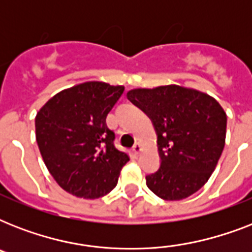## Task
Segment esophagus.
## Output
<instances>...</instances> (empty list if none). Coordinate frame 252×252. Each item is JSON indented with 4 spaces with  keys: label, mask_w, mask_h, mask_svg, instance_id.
<instances>
[{
    "label": "esophagus",
    "mask_w": 252,
    "mask_h": 252,
    "mask_svg": "<svg viewBox=\"0 0 252 252\" xmlns=\"http://www.w3.org/2000/svg\"><path fill=\"white\" fill-rule=\"evenodd\" d=\"M140 150H141V144H140V142H136L133 145V148H132V152H133L134 156H137V154L140 153Z\"/></svg>",
    "instance_id": "34e87169"
}]
</instances>
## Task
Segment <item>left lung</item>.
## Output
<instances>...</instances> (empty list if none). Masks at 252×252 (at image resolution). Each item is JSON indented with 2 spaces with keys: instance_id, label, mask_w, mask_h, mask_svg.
Here are the masks:
<instances>
[{
  "instance_id": "8db88e82",
  "label": "left lung",
  "mask_w": 252,
  "mask_h": 252,
  "mask_svg": "<svg viewBox=\"0 0 252 252\" xmlns=\"http://www.w3.org/2000/svg\"><path fill=\"white\" fill-rule=\"evenodd\" d=\"M126 96L141 108L157 132L161 166L146 175V186L163 200H182L211 178L222 154L226 114L211 95L167 85L133 89Z\"/></svg>"
}]
</instances>
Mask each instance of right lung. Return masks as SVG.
I'll use <instances>...</instances> for the list:
<instances>
[{
  "label": "right lung",
  "instance_id": "1",
  "mask_svg": "<svg viewBox=\"0 0 252 252\" xmlns=\"http://www.w3.org/2000/svg\"><path fill=\"white\" fill-rule=\"evenodd\" d=\"M124 86L90 81L57 93L35 118L36 142L45 166L69 193L98 199L118 184L128 154L116 149L106 118Z\"/></svg>",
  "mask_w": 252,
  "mask_h": 252
}]
</instances>
